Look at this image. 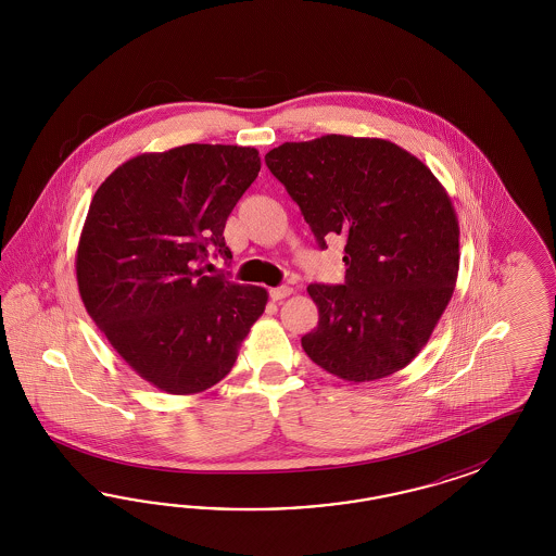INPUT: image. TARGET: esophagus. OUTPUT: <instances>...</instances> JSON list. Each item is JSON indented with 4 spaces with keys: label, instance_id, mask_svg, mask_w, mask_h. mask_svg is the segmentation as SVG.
<instances>
[{
    "label": "esophagus",
    "instance_id": "obj_1",
    "mask_svg": "<svg viewBox=\"0 0 556 556\" xmlns=\"http://www.w3.org/2000/svg\"><path fill=\"white\" fill-rule=\"evenodd\" d=\"M291 293H293V289L289 286L273 287V289H269V295L273 302H281V300L289 298Z\"/></svg>",
    "mask_w": 556,
    "mask_h": 556
}]
</instances>
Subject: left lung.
<instances>
[{
    "label": "left lung",
    "mask_w": 556,
    "mask_h": 556,
    "mask_svg": "<svg viewBox=\"0 0 556 556\" xmlns=\"http://www.w3.org/2000/svg\"><path fill=\"white\" fill-rule=\"evenodd\" d=\"M321 251L344 238L342 286L307 287L318 326L305 354L365 383L409 365L455 291L458 219L432 170L381 138L328 135L265 154Z\"/></svg>",
    "instance_id": "obj_1"
}]
</instances>
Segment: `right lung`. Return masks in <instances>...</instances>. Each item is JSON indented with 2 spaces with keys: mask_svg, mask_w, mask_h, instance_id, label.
I'll list each match as a JSON object with an SVG mask.
<instances>
[{
  "mask_svg": "<svg viewBox=\"0 0 556 556\" xmlns=\"http://www.w3.org/2000/svg\"><path fill=\"white\" fill-rule=\"evenodd\" d=\"M261 170L251 147L186 144L119 165L96 191L77 247L87 314L116 353L175 395L216 386L267 305L263 287L205 275L224 226Z\"/></svg>",
  "mask_w": 556,
  "mask_h": 556,
  "instance_id": "right-lung-1",
  "label": "right lung"
}]
</instances>
